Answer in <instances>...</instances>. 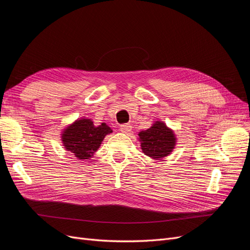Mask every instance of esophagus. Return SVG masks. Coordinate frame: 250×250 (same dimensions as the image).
I'll return each mask as SVG.
<instances>
[{
    "mask_svg": "<svg viewBox=\"0 0 250 250\" xmlns=\"http://www.w3.org/2000/svg\"><path fill=\"white\" fill-rule=\"evenodd\" d=\"M121 130H122L123 133L127 134V133H129V132H130V130H132V125H128V124H126V125H121Z\"/></svg>",
    "mask_w": 250,
    "mask_h": 250,
    "instance_id": "esophagus-1",
    "label": "esophagus"
}]
</instances>
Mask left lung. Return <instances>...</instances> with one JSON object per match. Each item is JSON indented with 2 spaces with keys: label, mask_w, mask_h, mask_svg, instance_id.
Returning <instances> with one entry per match:
<instances>
[{
  "label": "left lung",
  "mask_w": 250,
  "mask_h": 250,
  "mask_svg": "<svg viewBox=\"0 0 250 250\" xmlns=\"http://www.w3.org/2000/svg\"><path fill=\"white\" fill-rule=\"evenodd\" d=\"M142 152L153 160H161L175 149L177 138L172 128L162 121H155L152 125L138 134Z\"/></svg>",
  "instance_id": "left-lung-1"
}]
</instances>
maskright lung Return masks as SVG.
Returning <instances> with one entry per match:
<instances>
[{
  "instance_id": "right-lung-1",
  "label": "right lung",
  "mask_w": 250,
  "mask_h": 250,
  "mask_svg": "<svg viewBox=\"0 0 250 250\" xmlns=\"http://www.w3.org/2000/svg\"><path fill=\"white\" fill-rule=\"evenodd\" d=\"M62 144L79 160H91L94 153L100 148L104 138L112 133L105 123L95 125L88 117H80L65 125L61 132Z\"/></svg>"
}]
</instances>
